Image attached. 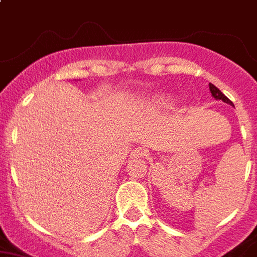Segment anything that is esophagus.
<instances>
[{
    "instance_id": "obj_1",
    "label": "esophagus",
    "mask_w": 257,
    "mask_h": 257,
    "mask_svg": "<svg viewBox=\"0 0 257 257\" xmlns=\"http://www.w3.org/2000/svg\"><path fill=\"white\" fill-rule=\"evenodd\" d=\"M145 155H146L145 149L139 148V146L133 149L132 152H131V158H144Z\"/></svg>"
}]
</instances>
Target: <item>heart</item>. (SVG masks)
Here are the masks:
<instances>
[{
  "mask_svg": "<svg viewBox=\"0 0 257 257\" xmlns=\"http://www.w3.org/2000/svg\"><path fill=\"white\" fill-rule=\"evenodd\" d=\"M157 107L158 108H163V109H167V108H171L172 107V100L170 98H167V96H162V98H159L158 100H157Z\"/></svg>",
  "mask_w": 257,
  "mask_h": 257,
  "instance_id": "obj_1",
  "label": "heart"
}]
</instances>
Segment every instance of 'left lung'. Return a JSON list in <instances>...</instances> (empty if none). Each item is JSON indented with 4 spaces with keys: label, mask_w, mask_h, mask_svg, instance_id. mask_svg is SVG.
<instances>
[{
    "label": "left lung",
    "mask_w": 257,
    "mask_h": 257,
    "mask_svg": "<svg viewBox=\"0 0 257 257\" xmlns=\"http://www.w3.org/2000/svg\"><path fill=\"white\" fill-rule=\"evenodd\" d=\"M209 90H210V92H212V96L215 99V100H222V102L227 103V104L234 105V104H232L231 100H230L227 96L223 95V94L221 92V90H218V88L215 87L214 85H212V83H209Z\"/></svg>",
    "instance_id": "obj_1"
}]
</instances>
